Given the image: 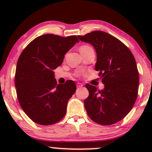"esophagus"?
I'll return each mask as SVG.
<instances>
[{"label": "esophagus", "instance_id": "esophagus-1", "mask_svg": "<svg viewBox=\"0 0 152 152\" xmlns=\"http://www.w3.org/2000/svg\"><path fill=\"white\" fill-rule=\"evenodd\" d=\"M76 86H77L78 88H81V87L83 86V85L81 83H76Z\"/></svg>", "mask_w": 152, "mask_h": 152}]
</instances>
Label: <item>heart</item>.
Segmentation results:
<instances>
[{"label": "heart", "instance_id": "obj_1", "mask_svg": "<svg viewBox=\"0 0 152 152\" xmlns=\"http://www.w3.org/2000/svg\"><path fill=\"white\" fill-rule=\"evenodd\" d=\"M90 46H82L81 48H80V50H81V49H83V48H89Z\"/></svg>", "mask_w": 152, "mask_h": 152}]
</instances>
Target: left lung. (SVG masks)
<instances>
[{
	"label": "left lung",
	"instance_id": "8db88e82",
	"mask_svg": "<svg viewBox=\"0 0 152 152\" xmlns=\"http://www.w3.org/2000/svg\"><path fill=\"white\" fill-rule=\"evenodd\" d=\"M78 36L95 48V69L104 84L102 90L86 84L89 92L84 100L87 114L101 125L114 124L129 113L137 100L139 76L135 58L126 45L104 31Z\"/></svg>",
	"mask_w": 152,
	"mask_h": 152
}]
</instances>
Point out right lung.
<instances>
[{"label":"right lung","mask_w":152,"mask_h":152,"mask_svg":"<svg viewBox=\"0 0 152 152\" xmlns=\"http://www.w3.org/2000/svg\"><path fill=\"white\" fill-rule=\"evenodd\" d=\"M78 41L76 36L42 35L33 40L19 56L15 74L17 97L35 123L48 126L65 116L76 86L71 80L57 84L53 70L61 65L65 54Z\"/></svg>","instance_id":"obj_1"}]
</instances>
